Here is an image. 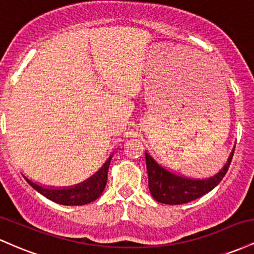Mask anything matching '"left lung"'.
<instances>
[{
	"label": "left lung",
	"mask_w": 254,
	"mask_h": 254,
	"mask_svg": "<svg viewBox=\"0 0 254 254\" xmlns=\"http://www.w3.org/2000/svg\"><path fill=\"white\" fill-rule=\"evenodd\" d=\"M234 149L228 157V161L224 167L215 174L214 177L208 179H191L178 176L166 170L161 165H159L149 154L145 153V164L148 171V185L149 191L154 199L160 203L178 205V204L189 203L191 200L204 196L216 188L223 177L228 171L230 162H232Z\"/></svg>",
	"instance_id": "obj_1"
}]
</instances>
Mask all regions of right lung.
<instances>
[{
    "instance_id": "add662e5",
    "label": "right lung",
    "mask_w": 254,
    "mask_h": 254,
    "mask_svg": "<svg viewBox=\"0 0 254 254\" xmlns=\"http://www.w3.org/2000/svg\"><path fill=\"white\" fill-rule=\"evenodd\" d=\"M111 159H112V155L94 176L84 180L83 183L77 184L76 186H71V188H45V186L33 183L28 178L25 177V179L34 190H37L52 202L62 204V205H83V204L98 199L103 193L107 183V172H109Z\"/></svg>"
}]
</instances>
